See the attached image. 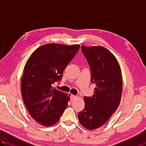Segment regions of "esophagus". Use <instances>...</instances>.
<instances>
[{
  "instance_id": "obj_1",
  "label": "esophagus",
  "mask_w": 146,
  "mask_h": 146,
  "mask_svg": "<svg viewBox=\"0 0 146 146\" xmlns=\"http://www.w3.org/2000/svg\"><path fill=\"white\" fill-rule=\"evenodd\" d=\"M76 98V96L75 95H73V94H72V95L70 96V100H71V101H74V100H75Z\"/></svg>"
}]
</instances>
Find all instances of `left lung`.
<instances>
[{
  "label": "left lung",
  "mask_w": 146,
  "mask_h": 146,
  "mask_svg": "<svg viewBox=\"0 0 146 146\" xmlns=\"http://www.w3.org/2000/svg\"><path fill=\"white\" fill-rule=\"evenodd\" d=\"M91 70V81L95 83L94 94L84 97L85 106L78 114L80 124L90 130L106 123L118 108L123 83L117 59L106 48L81 46Z\"/></svg>",
  "instance_id": "8db88e82"
}]
</instances>
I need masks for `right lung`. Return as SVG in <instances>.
<instances>
[{"label":"right lung","instance_id":"right-lung-1","mask_svg":"<svg viewBox=\"0 0 146 146\" xmlns=\"http://www.w3.org/2000/svg\"><path fill=\"white\" fill-rule=\"evenodd\" d=\"M80 47L46 44L35 50L25 64L21 81L23 102L31 116L44 126L56 123L68 106L70 96L52 86L62 80Z\"/></svg>","mask_w":146,"mask_h":146}]
</instances>
